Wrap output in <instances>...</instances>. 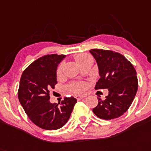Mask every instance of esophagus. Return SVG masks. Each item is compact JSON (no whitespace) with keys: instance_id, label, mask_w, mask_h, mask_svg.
Returning <instances> with one entry per match:
<instances>
[{"instance_id":"obj_1","label":"esophagus","mask_w":151,"mask_h":151,"mask_svg":"<svg viewBox=\"0 0 151 151\" xmlns=\"http://www.w3.org/2000/svg\"><path fill=\"white\" fill-rule=\"evenodd\" d=\"M86 97V95H83V94H81V95H76L75 96V98L78 101H80V100L83 99V98H84V97Z\"/></svg>"}]
</instances>
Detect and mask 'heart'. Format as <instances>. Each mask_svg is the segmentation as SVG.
<instances>
[{
	"label": "heart",
	"mask_w": 151,
	"mask_h": 151,
	"mask_svg": "<svg viewBox=\"0 0 151 151\" xmlns=\"http://www.w3.org/2000/svg\"><path fill=\"white\" fill-rule=\"evenodd\" d=\"M90 58L89 55L84 54H78L74 55V59L80 65H81L83 62L85 61L87 59ZM62 70H63V66L62 64H59L57 68L56 73L58 77H60L62 74ZM86 88V83H83V82H73V83H70L68 85V89L69 90L70 92L74 93H80V92H82L85 90Z\"/></svg>",
	"instance_id": "heart-1"
}]
</instances>
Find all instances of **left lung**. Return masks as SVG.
Returning <instances> with one entry per match:
<instances>
[{
    "label": "left lung",
    "mask_w": 151,
    "mask_h": 151,
    "mask_svg": "<svg viewBox=\"0 0 151 151\" xmlns=\"http://www.w3.org/2000/svg\"><path fill=\"white\" fill-rule=\"evenodd\" d=\"M90 52L97 61L101 76L95 89L107 88L109 91L104 100L98 98V104L93 112L103 120L117 118L128 110L137 93L136 70L120 53L97 48Z\"/></svg>",
    "instance_id": "1"
}]
</instances>
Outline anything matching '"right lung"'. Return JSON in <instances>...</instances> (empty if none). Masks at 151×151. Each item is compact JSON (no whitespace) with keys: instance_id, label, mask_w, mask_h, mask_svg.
Listing matches in <instances>:
<instances>
[{"instance_id":"right-lung-1","label":"right lung","mask_w":151,"mask_h":151,"mask_svg":"<svg viewBox=\"0 0 151 151\" xmlns=\"http://www.w3.org/2000/svg\"><path fill=\"white\" fill-rule=\"evenodd\" d=\"M66 55L47 54L31 63L21 75L17 94L29 119L44 130H58L69 120L77 100L64 97L59 104L50 102V91L57 84L56 69Z\"/></svg>"}]
</instances>
